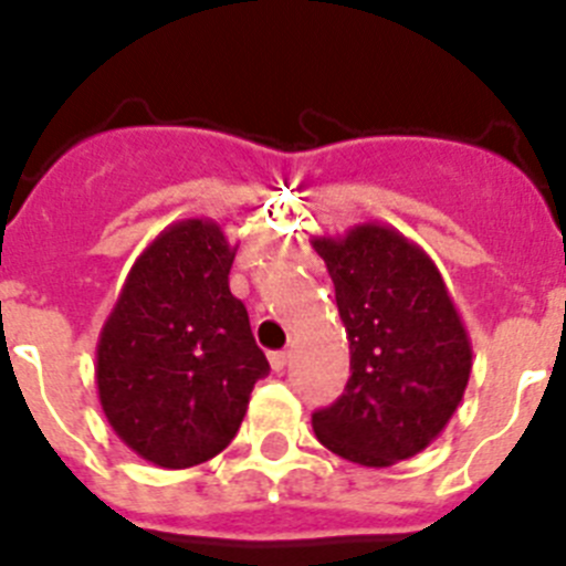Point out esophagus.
I'll list each match as a JSON object with an SVG mask.
<instances>
[{
	"label": "esophagus",
	"instance_id": "34e87169",
	"mask_svg": "<svg viewBox=\"0 0 566 566\" xmlns=\"http://www.w3.org/2000/svg\"><path fill=\"white\" fill-rule=\"evenodd\" d=\"M287 360H290V353H273V355H271L273 371H282L284 366H287Z\"/></svg>",
	"mask_w": 566,
	"mask_h": 566
}]
</instances>
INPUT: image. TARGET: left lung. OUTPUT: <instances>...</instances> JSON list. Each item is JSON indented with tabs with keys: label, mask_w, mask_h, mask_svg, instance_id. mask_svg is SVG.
I'll use <instances>...</instances> for the list:
<instances>
[{
	"label": "left lung",
	"mask_w": 566,
	"mask_h": 566,
	"mask_svg": "<svg viewBox=\"0 0 566 566\" xmlns=\"http://www.w3.org/2000/svg\"><path fill=\"white\" fill-rule=\"evenodd\" d=\"M313 248L335 284L349 340V380L313 415L324 448L366 468L420 454L462 403L473 349L437 264L417 242L380 222Z\"/></svg>",
	"instance_id": "1"
}]
</instances>
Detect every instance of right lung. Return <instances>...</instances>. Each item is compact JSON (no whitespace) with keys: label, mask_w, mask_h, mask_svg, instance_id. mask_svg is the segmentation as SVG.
<instances>
[{"label":"right lung","mask_w":566,"mask_h":566,"mask_svg":"<svg viewBox=\"0 0 566 566\" xmlns=\"http://www.w3.org/2000/svg\"><path fill=\"white\" fill-rule=\"evenodd\" d=\"M237 248L213 220H180L135 259L95 346L112 431L157 468H191L237 437L271 364L228 287Z\"/></svg>","instance_id":"obj_1"}]
</instances>
